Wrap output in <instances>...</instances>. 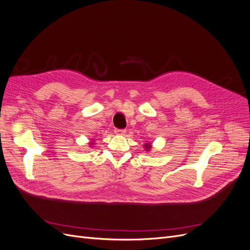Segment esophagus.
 <instances>
[{
	"label": "esophagus",
	"instance_id": "obj_1",
	"mask_svg": "<svg viewBox=\"0 0 250 250\" xmlns=\"http://www.w3.org/2000/svg\"><path fill=\"white\" fill-rule=\"evenodd\" d=\"M125 132H126L125 129H115V133L119 134V135H123V134H125Z\"/></svg>",
	"mask_w": 250,
	"mask_h": 250
}]
</instances>
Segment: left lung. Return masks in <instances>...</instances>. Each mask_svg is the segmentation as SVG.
<instances>
[{
	"label": "left lung",
	"mask_w": 250,
	"mask_h": 250,
	"mask_svg": "<svg viewBox=\"0 0 250 250\" xmlns=\"http://www.w3.org/2000/svg\"><path fill=\"white\" fill-rule=\"evenodd\" d=\"M145 148H146V151H149L150 148H151V145L150 144H145Z\"/></svg>",
	"instance_id": "1"
}]
</instances>
